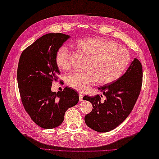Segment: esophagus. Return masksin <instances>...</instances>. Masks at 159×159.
Returning <instances> with one entry per match:
<instances>
[{
    "label": "esophagus",
    "instance_id": "34e87169",
    "mask_svg": "<svg viewBox=\"0 0 159 159\" xmlns=\"http://www.w3.org/2000/svg\"><path fill=\"white\" fill-rule=\"evenodd\" d=\"M83 95L81 93H79V100L83 101Z\"/></svg>",
    "mask_w": 159,
    "mask_h": 159
}]
</instances>
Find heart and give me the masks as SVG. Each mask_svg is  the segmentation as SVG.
<instances>
[{"instance_id": "heart-1", "label": "heart", "mask_w": 159, "mask_h": 159, "mask_svg": "<svg viewBox=\"0 0 159 159\" xmlns=\"http://www.w3.org/2000/svg\"><path fill=\"white\" fill-rule=\"evenodd\" d=\"M75 46L88 56L85 70L74 71L66 77L68 85L80 92H85L97 81L109 84L116 81L122 75L130 62V56L123 46L100 38L79 39ZM71 51L66 46L57 50L55 61L61 70L70 67Z\"/></svg>"}]
</instances>
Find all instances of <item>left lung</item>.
I'll list each match as a JSON object with an SVG mask.
<instances>
[{"mask_svg":"<svg viewBox=\"0 0 159 159\" xmlns=\"http://www.w3.org/2000/svg\"><path fill=\"white\" fill-rule=\"evenodd\" d=\"M143 81L141 63L137 59L132 61L126 72L116 81L98 87L102 96L83 98L92 104L93 109L85 116L87 126L100 133L113 130L126 119L133 110L141 92Z\"/></svg>","mask_w":159,"mask_h":159,"instance_id":"left-lung-1","label":"left lung"}]
</instances>
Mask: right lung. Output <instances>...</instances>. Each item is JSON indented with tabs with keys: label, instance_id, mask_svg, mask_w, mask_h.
Masks as SVG:
<instances>
[{
	"label": "right lung",
	"instance_id": "right-lung-1",
	"mask_svg": "<svg viewBox=\"0 0 159 159\" xmlns=\"http://www.w3.org/2000/svg\"><path fill=\"white\" fill-rule=\"evenodd\" d=\"M69 38L63 33H48L24 50L19 59L17 80L22 104L31 120L45 129L61 124L66 111L79 100L76 91L68 87L57 93L51 91L60 74L57 51Z\"/></svg>",
	"mask_w": 159,
	"mask_h": 159
}]
</instances>
